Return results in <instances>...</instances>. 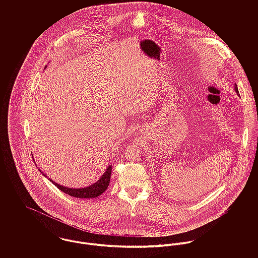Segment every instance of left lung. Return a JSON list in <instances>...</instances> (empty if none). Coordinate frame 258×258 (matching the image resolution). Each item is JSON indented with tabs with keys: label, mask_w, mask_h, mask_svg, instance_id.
<instances>
[{
	"label": "left lung",
	"mask_w": 258,
	"mask_h": 258,
	"mask_svg": "<svg viewBox=\"0 0 258 258\" xmlns=\"http://www.w3.org/2000/svg\"><path fill=\"white\" fill-rule=\"evenodd\" d=\"M234 90H235V92L237 93V95H239V92H238V89H237V86H236V84L234 85Z\"/></svg>",
	"instance_id": "8db88e82"
}]
</instances>
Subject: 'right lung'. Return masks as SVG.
Returning <instances> with one entry per match:
<instances>
[{
    "label": "right lung",
    "mask_w": 258,
    "mask_h": 258,
    "mask_svg": "<svg viewBox=\"0 0 258 258\" xmlns=\"http://www.w3.org/2000/svg\"><path fill=\"white\" fill-rule=\"evenodd\" d=\"M45 68H46V66H45ZM34 161H35V159H34ZM39 172H41V171L39 170ZM111 172H112V165H109L107 167L106 171L104 172V174L100 177V179L97 182H95L94 184H90L88 186L79 187V188L70 187V186L57 184L53 180H50L49 178H47L46 175H44L42 172H41V174L45 178H47L56 187H58L61 191L66 192L69 196H72V197L77 198V199H93V198L99 197L108 187L109 182H110Z\"/></svg>",
    "instance_id": "1"
}]
</instances>
